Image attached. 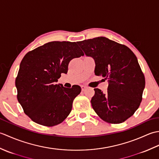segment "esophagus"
<instances>
[{
    "mask_svg": "<svg viewBox=\"0 0 159 159\" xmlns=\"http://www.w3.org/2000/svg\"><path fill=\"white\" fill-rule=\"evenodd\" d=\"M87 88V87H86V86H85V85H82V86H81V89H82L83 92V91H85Z\"/></svg>",
    "mask_w": 159,
    "mask_h": 159,
    "instance_id": "esophagus-1",
    "label": "esophagus"
}]
</instances>
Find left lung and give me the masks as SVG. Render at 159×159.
I'll return each mask as SVG.
<instances>
[{
	"instance_id": "8db88e82",
	"label": "left lung",
	"mask_w": 159,
	"mask_h": 159,
	"mask_svg": "<svg viewBox=\"0 0 159 159\" xmlns=\"http://www.w3.org/2000/svg\"><path fill=\"white\" fill-rule=\"evenodd\" d=\"M87 57L95 61L96 76L109 79L107 92L95 88L91 100L95 112L109 123L120 124L139 108L145 78L136 56L127 46L105 37L78 42Z\"/></svg>"
}]
</instances>
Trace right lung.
<instances>
[{
    "label": "right lung",
    "mask_w": 159,
    "mask_h": 159,
    "mask_svg": "<svg viewBox=\"0 0 159 159\" xmlns=\"http://www.w3.org/2000/svg\"><path fill=\"white\" fill-rule=\"evenodd\" d=\"M83 55L76 42H50L24 57L16 79L17 98L33 121L53 126L70 114L81 88H66L57 82L61 74H67L70 61Z\"/></svg>",
    "instance_id": "obj_1"
}]
</instances>
